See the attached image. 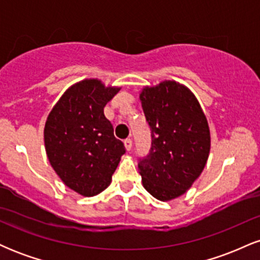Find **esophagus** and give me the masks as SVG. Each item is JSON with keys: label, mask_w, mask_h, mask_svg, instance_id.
<instances>
[{"label": "esophagus", "mask_w": 260, "mask_h": 260, "mask_svg": "<svg viewBox=\"0 0 260 260\" xmlns=\"http://www.w3.org/2000/svg\"><path fill=\"white\" fill-rule=\"evenodd\" d=\"M124 147L127 150H131L132 149V139H124Z\"/></svg>", "instance_id": "obj_1"}]
</instances>
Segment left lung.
Returning a JSON list of instances; mask_svg holds the SVG:
<instances>
[{
  "label": "left lung",
  "instance_id": "1",
  "mask_svg": "<svg viewBox=\"0 0 260 260\" xmlns=\"http://www.w3.org/2000/svg\"><path fill=\"white\" fill-rule=\"evenodd\" d=\"M151 129V151L139 164L143 187L169 202L187 192L204 170L210 129L203 109L186 85L164 80L139 94Z\"/></svg>",
  "mask_w": 260,
  "mask_h": 260
}]
</instances>
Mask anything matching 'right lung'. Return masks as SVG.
I'll return each mask as SVG.
<instances>
[{
    "label": "right lung",
    "mask_w": 260,
    "mask_h": 260,
    "mask_svg": "<svg viewBox=\"0 0 260 260\" xmlns=\"http://www.w3.org/2000/svg\"><path fill=\"white\" fill-rule=\"evenodd\" d=\"M120 89L106 86L98 78L74 83L45 122V150L53 171L66 186L83 197L96 196L110 186L126 153L104 115V107Z\"/></svg>",
    "instance_id": "obj_1"
}]
</instances>
